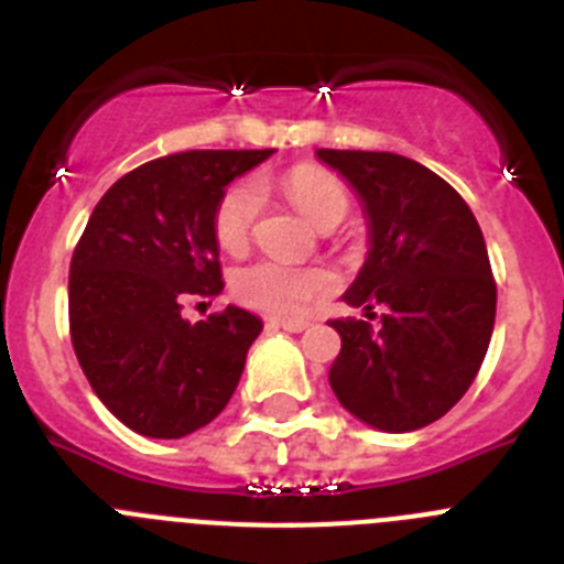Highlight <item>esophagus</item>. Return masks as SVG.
Masks as SVG:
<instances>
[{
  "label": "esophagus",
  "instance_id": "34e87169",
  "mask_svg": "<svg viewBox=\"0 0 564 564\" xmlns=\"http://www.w3.org/2000/svg\"><path fill=\"white\" fill-rule=\"evenodd\" d=\"M270 328H281V330H289V334H303V330L308 328L306 319H270Z\"/></svg>",
  "mask_w": 564,
  "mask_h": 564
}]
</instances>
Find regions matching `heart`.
I'll list each match as a JSON object with an SVG mask.
<instances>
[{
    "label": "heart",
    "instance_id": "heart-1",
    "mask_svg": "<svg viewBox=\"0 0 564 564\" xmlns=\"http://www.w3.org/2000/svg\"><path fill=\"white\" fill-rule=\"evenodd\" d=\"M281 188L289 203L319 230H330L350 214V188L341 177L323 166H294L281 177ZM264 205V192L258 181H239L225 188L214 208V239L225 252H241L250 241ZM336 278L323 267H292L281 261H252L239 267L230 278L236 300L267 317H300L314 300L328 294Z\"/></svg>",
    "mask_w": 564,
    "mask_h": 564
}]
</instances>
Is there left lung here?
I'll use <instances>...</instances> for the list:
<instances>
[{
	"label": "left lung",
	"instance_id": "8db88e82",
	"mask_svg": "<svg viewBox=\"0 0 564 564\" xmlns=\"http://www.w3.org/2000/svg\"><path fill=\"white\" fill-rule=\"evenodd\" d=\"M359 192L370 252L345 300L387 306L381 328L330 319L341 350L328 381L381 431H414L459 403L496 325V278L473 210L451 183L394 152L317 150Z\"/></svg>",
	"mask_w": 564,
	"mask_h": 564
}]
</instances>
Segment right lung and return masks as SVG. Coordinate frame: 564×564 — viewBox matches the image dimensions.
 Listing matches in <instances>:
<instances>
[{"label":"right lung","mask_w":564,"mask_h":564,"mask_svg":"<svg viewBox=\"0 0 564 564\" xmlns=\"http://www.w3.org/2000/svg\"><path fill=\"white\" fill-rule=\"evenodd\" d=\"M272 150H188L113 183L68 267V334L99 401L135 434L181 440L228 406L261 319L228 306L188 323L192 297L223 292L214 208Z\"/></svg>","instance_id":"right-lung-1"}]
</instances>
